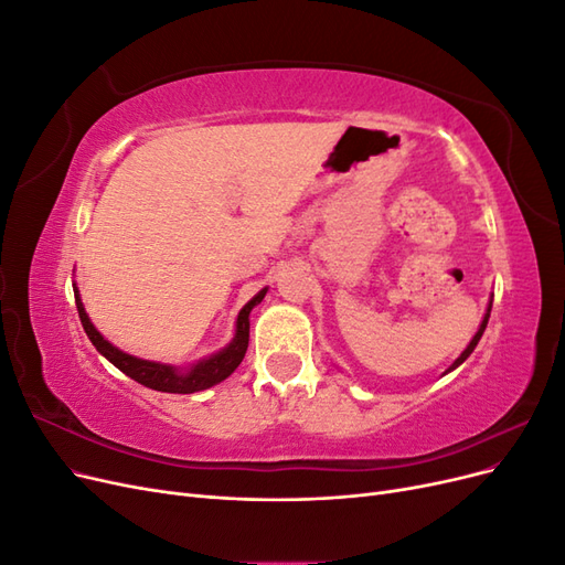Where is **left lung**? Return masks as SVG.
I'll use <instances>...</instances> for the list:
<instances>
[{"instance_id": "1", "label": "left lung", "mask_w": 565, "mask_h": 565, "mask_svg": "<svg viewBox=\"0 0 565 565\" xmlns=\"http://www.w3.org/2000/svg\"><path fill=\"white\" fill-rule=\"evenodd\" d=\"M490 309H492V301L488 303V311H486V316H483V320H481V328H478V332H476V334H473V339L469 341V347H467L465 351H461V355H459V358H457V361H455V363H452V365L448 367V372H452L455 367H459V365H461V363H465V361H467V358L471 355V351H473V349H476V344H478V339H481V337H483V332H486V324H488V318H490Z\"/></svg>"}]
</instances>
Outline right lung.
Returning a JSON list of instances; mask_svg holds the SVG:
<instances>
[{
	"label": "right lung",
	"instance_id": "add662e5",
	"mask_svg": "<svg viewBox=\"0 0 565 565\" xmlns=\"http://www.w3.org/2000/svg\"><path fill=\"white\" fill-rule=\"evenodd\" d=\"M73 289H75V303H77L82 328H84V332H87V337H89L92 344L96 347V351L100 355H106L117 370H122L127 377H131L134 382H139L148 388L164 391V393H195V391H204V388H210L218 382H224L226 377H231L233 370L243 363V358L247 353L249 313H252L256 303H262V299L268 292V287H264L259 295H254L243 306V311L237 313V320H235V337L226 349H221L218 353L204 358V361L195 363L193 367L183 370V367L164 365V363H156V361H143V358L129 355L125 351H119L117 347H113L110 341L94 328V322L89 320L87 311H84V303L79 299L77 285H73Z\"/></svg>",
	"mask_w": 565,
	"mask_h": 565
}]
</instances>
